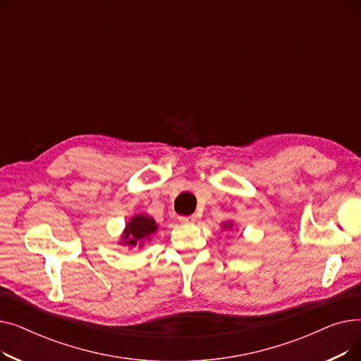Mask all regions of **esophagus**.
<instances>
[{
    "label": "esophagus",
    "mask_w": 361,
    "mask_h": 361,
    "mask_svg": "<svg viewBox=\"0 0 361 361\" xmlns=\"http://www.w3.org/2000/svg\"><path fill=\"white\" fill-rule=\"evenodd\" d=\"M197 221V215H188V216H180V222L183 224H193Z\"/></svg>",
    "instance_id": "1"
}]
</instances>
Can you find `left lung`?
I'll return each instance as SVG.
<instances>
[{"instance_id":"8db88e82","label":"left lung","mask_w":361,"mask_h":361,"mask_svg":"<svg viewBox=\"0 0 361 361\" xmlns=\"http://www.w3.org/2000/svg\"><path fill=\"white\" fill-rule=\"evenodd\" d=\"M222 228H224V230H226V228L233 230V222H231V221H230V222H225V224L222 225Z\"/></svg>"}]
</instances>
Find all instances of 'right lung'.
Instances as JSON below:
<instances>
[{"label":"right lung","mask_w":361,"mask_h":361,"mask_svg":"<svg viewBox=\"0 0 361 361\" xmlns=\"http://www.w3.org/2000/svg\"><path fill=\"white\" fill-rule=\"evenodd\" d=\"M157 230L158 225L154 218L142 214L135 215L126 225L121 244L128 245V247H136V245L142 247L145 240H150V237L157 233Z\"/></svg>","instance_id":"add662e5"}]
</instances>
